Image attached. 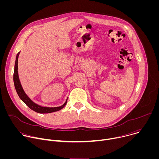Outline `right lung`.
<instances>
[{
    "label": "right lung",
    "mask_w": 159,
    "mask_h": 159,
    "mask_svg": "<svg viewBox=\"0 0 159 159\" xmlns=\"http://www.w3.org/2000/svg\"><path fill=\"white\" fill-rule=\"evenodd\" d=\"M19 52L17 54L16 56V62H15V66H14V86L16 90V92L20 98V99L23 101L31 109L33 110L34 111L38 112V113H50V112H53L55 111H57L62 109L66 104L67 100L66 102L64 103L63 105L59 106V107H42L40 106L35 103H34L25 94L24 92L23 89H22V87L21 86V84L20 83L19 79V76H18V71H17V63H18V57L19 55Z\"/></svg>",
    "instance_id": "obj_1"
}]
</instances>
